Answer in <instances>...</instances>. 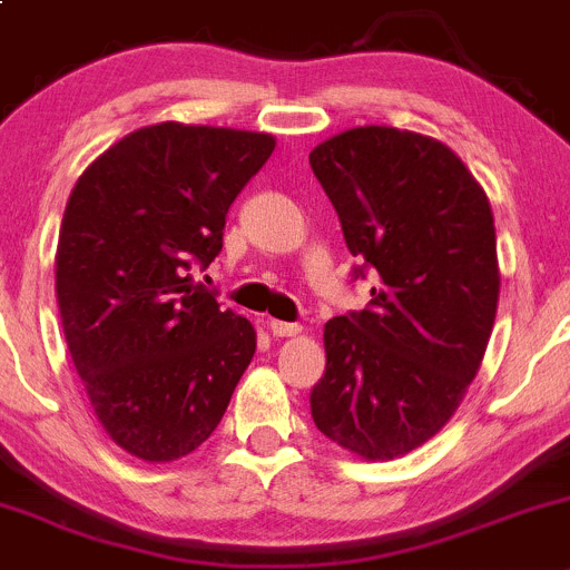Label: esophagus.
Listing matches in <instances>:
<instances>
[{"instance_id": "obj_1", "label": "esophagus", "mask_w": 570, "mask_h": 570, "mask_svg": "<svg viewBox=\"0 0 570 570\" xmlns=\"http://www.w3.org/2000/svg\"><path fill=\"white\" fill-rule=\"evenodd\" d=\"M267 327H269V333H273V336H297V333H303V325H297V322L269 320Z\"/></svg>"}]
</instances>
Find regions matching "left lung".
I'll use <instances>...</instances> for the list:
<instances>
[{"instance_id":"left-lung-1","label":"left lung","mask_w":570,"mask_h":570,"mask_svg":"<svg viewBox=\"0 0 570 570\" xmlns=\"http://www.w3.org/2000/svg\"><path fill=\"white\" fill-rule=\"evenodd\" d=\"M344 243L377 286L364 312L325 322L312 389L322 435L366 461L433 439L458 411L499 303L485 189L452 148L394 126H355L308 154Z\"/></svg>"}]
</instances>
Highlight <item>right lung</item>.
<instances>
[{
    "label": "right lung",
    "mask_w": 570,
    "mask_h": 570,
    "mask_svg": "<svg viewBox=\"0 0 570 570\" xmlns=\"http://www.w3.org/2000/svg\"><path fill=\"white\" fill-rule=\"evenodd\" d=\"M275 137L142 126L85 168L62 215L55 289L68 353L109 439L168 463L220 424L256 331L195 284L223 248L228 206Z\"/></svg>",
    "instance_id": "add662e5"
}]
</instances>
